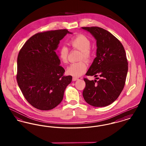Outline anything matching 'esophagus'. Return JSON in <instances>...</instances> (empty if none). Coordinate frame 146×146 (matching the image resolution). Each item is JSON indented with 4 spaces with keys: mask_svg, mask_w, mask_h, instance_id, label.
I'll list each match as a JSON object with an SVG mask.
<instances>
[{
    "mask_svg": "<svg viewBox=\"0 0 146 146\" xmlns=\"http://www.w3.org/2000/svg\"><path fill=\"white\" fill-rule=\"evenodd\" d=\"M78 79V78H75V77H73V78H72V80H73V81H76V80H77Z\"/></svg>",
    "mask_w": 146,
    "mask_h": 146,
    "instance_id": "34e87169",
    "label": "esophagus"
}]
</instances>
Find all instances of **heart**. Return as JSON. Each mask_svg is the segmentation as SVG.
<instances>
[{"instance_id":"b5f03b06","label":"heart","mask_w":146,"mask_h":146,"mask_svg":"<svg viewBox=\"0 0 146 146\" xmlns=\"http://www.w3.org/2000/svg\"><path fill=\"white\" fill-rule=\"evenodd\" d=\"M69 44L73 48L81 51L80 60L84 59L86 61H89L90 60V41L86 36L82 35H76L70 39ZM68 54L69 49L67 47L62 46L59 49L58 57L63 63H67ZM86 64L83 61H81L79 62L73 63L70 64L67 70V73L72 76L79 77L86 72Z\"/></svg>"}]
</instances>
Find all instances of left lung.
Instances as JSON below:
<instances>
[{"mask_svg":"<svg viewBox=\"0 0 146 146\" xmlns=\"http://www.w3.org/2000/svg\"><path fill=\"white\" fill-rule=\"evenodd\" d=\"M96 40V57L86 73L99 80L84 78L85 101L94 107H105L114 102L123 90L128 70L125 49L118 39L98 27H83Z\"/></svg>","mask_w":146,"mask_h":146,"instance_id":"1","label":"left lung"}]
</instances>
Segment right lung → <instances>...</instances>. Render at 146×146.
I'll use <instances>...</instances> for the list:
<instances>
[{
	"label": "right lung",
	"mask_w": 146,
	"mask_h": 146,
	"mask_svg": "<svg viewBox=\"0 0 146 146\" xmlns=\"http://www.w3.org/2000/svg\"><path fill=\"white\" fill-rule=\"evenodd\" d=\"M67 29L39 32L31 36L20 50L17 57L16 79L23 95L35 108L48 111L62 101L72 76H64L56 53L60 40Z\"/></svg>",
	"instance_id": "add662e5"
}]
</instances>
